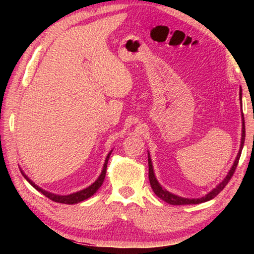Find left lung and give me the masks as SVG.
I'll use <instances>...</instances> for the list:
<instances>
[{
    "mask_svg": "<svg viewBox=\"0 0 254 254\" xmlns=\"http://www.w3.org/2000/svg\"><path fill=\"white\" fill-rule=\"evenodd\" d=\"M242 92V91H241ZM240 98L242 100V93H240ZM242 104V103H241ZM243 118V127H242V139H241V147H240V151L238 153V157H236L235 161H234V165L232 166V168L230 170L229 175L226 176V178L223 180V182L218 185L216 188H214L212 191L208 192L207 195L201 197V198H192V199H189V198H183V197H179V196H176L174 194H170L169 191H167L163 189L159 183L157 182L156 177H154V174H153V169H152V163H151V159L150 157H148V162H149V180H150V185H151V188L152 190L154 191V194H156L159 198H161L162 200H165L166 203L171 204V205H192V204H200V203H205V201L213 199L214 197H216L220 192L224 189V187L226 186L229 182L231 180V178L233 177V175L235 173V169L236 167H238V163L240 160V157H241V152H242V149H243V145H244V140H246V124H244V115H242Z\"/></svg>",
    "mask_w": 254,
    "mask_h": 254,
    "instance_id": "8db88e82",
    "label": "left lung"
}]
</instances>
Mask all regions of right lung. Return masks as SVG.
Wrapping results in <instances>:
<instances>
[{
    "mask_svg": "<svg viewBox=\"0 0 254 254\" xmlns=\"http://www.w3.org/2000/svg\"><path fill=\"white\" fill-rule=\"evenodd\" d=\"M112 152V151H111ZM111 152L107 154L106 157V160H105V163H104V167H103V170H102V174L100 177H98V179L96 180L95 183H94L93 185H91V186L87 187L86 189H83V190L80 191H77V192H74V194H70V195H67V196H58V195H55V194H50V192L48 191H45L44 189H41L37 186V185H34L31 180H30L27 176H25L23 174V171H21L22 173V175L25 177V179L28 180V182L32 185V186L37 189V190H39L41 194H44L46 197H48L49 199L56 201V203H62V204H77L79 203V201H83L85 199L89 198V197L93 196L95 192L97 191V189L100 188L102 186L103 182H104V178H105V175H106V168H107V161H109V158H110V154Z\"/></svg>",
    "mask_w": 254,
    "mask_h": 254,
    "instance_id": "add662e5",
    "label": "right lung"
}]
</instances>
